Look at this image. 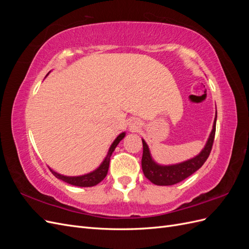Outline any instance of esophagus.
<instances>
[{"label": "esophagus", "instance_id": "esophagus-1", "mask_svg": "<svg viewBox=\"0 0 249 249\" xmlns=\"http://www.w3.org/2000/svg\"><path fill=\"white\" fill-rule=\"evenodd\" d=\"M134 127H136V125H134ZM138 127V126H137Z\"/></svg>", "mask_w": 249, "mask_h": 249}]
</instances>
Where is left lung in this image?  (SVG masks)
<instances>
[{
    "mask_svg": "<svg viewBox=\"0 0 249 249\" xmlns=\"http://www.w3.org/2000/svg\"><path fill=\"white\" fill-rule=\"evenodd\" d=\"M216 119H217V111L213 124V129L211 131L208 141L206 143L205 147L201 149V152L195 156L191 159L180 162L178 164L172 165H160L154 161L150 155L148 145L144 139H142L143 143V155H142V170L146 178H148L150 182L158 186H170L175 185L179 182H182L188 177L198 170L203 163L208 159V157L212 149V145L214 142L215 137V131H216Z\"/></svg>",
    "mask_w": 249,
    "mask_h": 249,
    "instance_id": "left-lung-1",
    "label": "left lung"
}]
</instances>
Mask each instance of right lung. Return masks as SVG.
Here are the masks:
<instances>
[{"label": "right lung", "mask_w": 249, "mask_h": 249, "mask_svg": "<svg viewBox=\"0 0 249 249\" xmlns=\"http://www.w3.org/2000/svg\"><path fill=\"white\" fill-rule=\"evenodd\" d=\"M49 74V73H48ZM125 136V132H123L122 134H119L118 136L116 137V139L113 141V143L111 144L107 156L105 157L104 161L101 163V165L97 167L95 170L86 173V175L83 176H78V177H67V176H63L60 175V173L54 171L53 169L50 168V170L52 171L53 175H54L57 178L63 180V182L71 184L72 186H78V187H92L95 186L99 183H101L102 180L106 178L107 173H108V169H109V164H110V158L114 152V149L116 148V146L118 145V143L122 141Z\"/></svg>", "instance_id": "obj_1"}]
</instances>
